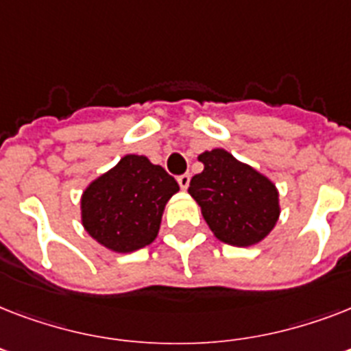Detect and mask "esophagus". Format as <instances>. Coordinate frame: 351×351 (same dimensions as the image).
<instances>
[{
  "label": "esophagus",
  "instance_id": "obj_1",
  "mask_svg": "<svg viewBox=\"0 0 351 351\" xmlns=\"http://www.w3.org/2000/svg\"><path fill=\"white\" fill-rule=\"evenodd\" d=\"M176 180H178V184H180L182 189L186 191L187 187H189V182H191V176H189V175H187V173H186V175H180V176H178Z\"/></svg>",
  "mask_w": 351,
  "mask_h": 351
}]
</instances>
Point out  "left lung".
Returning a JSON list of instances; mask_svg holds the SVG:
<instances>
[{
	"label": "left lung",
	"instance_id": "8db88e82",
	"mask_svg": "<svg viewBox=\"0 0 351 351\" xmlns=\"http://www.w3.org/2000/svg\"><path fill=\"white\" fill-rule=\"evenodd\" d=\"M204 171L187 193L220 242L250 247L266 239L280 217L278 189L266 175L237 160L226 149L198 154Z\"/></svg>",
	"mask_w": 351,
	"mask_h": 351
}]
</instances>
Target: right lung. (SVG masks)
<instances>
[{
    "instance_id": "1",
    "label": "right lung",
    "mask_w": 351,
    "mask_h": 351,
    "mask_svg": "<svg viewBox=\"0 0 351 351\" xmlns=\"http://www.w3.org/2000/svg\"><path fill=\"white\" fill-rule=\"evenodd\" d=\"M178 184L143 154H125L82 193V226L100 245L132 253L158 237L162 215Z\"/></svg>"
}]
</instances>
